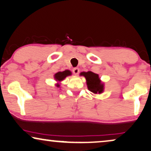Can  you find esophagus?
Returning <instances> with one entry per match:
<instances>
[{
  "instance_id": "34e87169",
  "label": "esophagus",
  "mask_w": 151,
  "mask_h": 151,
  "mask_svg": "<svg viewBox=\"0 0 151 151\" xmlns=\"http://www.w3.org/2000/svg\"><path fill=\"white\" fill-rule=\"evenodd\" d=\"M72 71H73V73L74 74H76V75H77V74H78L79 73V69L78 68H74V69H73V70H72Z\"/></svg>"
}]
</instances>
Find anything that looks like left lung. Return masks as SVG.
Segmentation results:
<instances>
[{
  "label": "left lung",
  "mask_w": 151,
  "mask_h": 151,
  "mask_svg": "<svg viewBox=\"0 0 151 151\" xmlns=\"http://www.w3.org/2000/svg\"><path fill=\"white\" fill-rule=\"evenodd\" d=\"M81 75L85 77L88 88L90 91L95 94H101L104 92V83H101L97 74L94 73L91 71H88L87 72H81Z\"/></svg>",
  "instance_id": "8db88e82"
}]
</instances>
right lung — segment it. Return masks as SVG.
Listing matches in <instances>:
<instances>
[{"instance_id":"right-lung-1","label":"right lung","mask_w":151,"mask_h":151,"mask_svg":"<svg viewBox=\"0 0 151 151\" xmlns=\"http://www.w3.org/2000/svg\"><path fill=\"white\" fill-rule=\"evenodd\" d=\"M72 74V72L70 71V70H66L65 71H63V72H57V73H56L55 74V79L56 81H63V80L65 79L66 77H68V76H70ZM57 87H59V84L57 83Z\"/></svg>"}]
</instances>
